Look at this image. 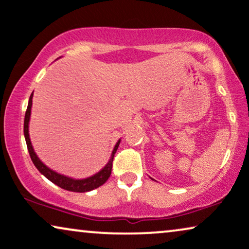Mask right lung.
<instances>
[{"label": "right lung", "instance_id": "obj_1", "mask_svg": "<svg viewBox=\"0 0 249 249\" xmlns=\"http://www.w3.org/2000/svg\"><path fill=\"white\" fill-rule=\"evenodd\" d=\"M32 104H33V93L29 97V101H28V107L27 110H26L25 114V122H24V134H25V139H26V143H27V148H28V152L31 155V158L34 163L35 167L41 172V173L44 175V177L53 182L54 184H57L58 187H60L65 190L68 191H74V192H88L93 190V189H97L105 183L106 181L108 180L109 177L111 174V168H112V160H114V156L116 150L118 149L119 142L121 140H118L117 143H116L114 150L111 152L110 159L107 163V165L102 168L101 171H99L98 173H95L94 175H92L90 178H82V180H76V178H68L66 175L59 174L57 172H54L51 168H49L46 165H44L41 161V159L37 157V155L35 154L34 148H33L31 139H29V133H28V125H29V118H31V110H32Z\"/></svg>", "mask_w": 249, "mask_h": 249}]
</instances>
